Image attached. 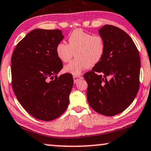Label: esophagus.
I'll use <instances>...</instances> for the list:
<instances>
[{
  "instance_id": "1",
  "label": "esophagus",
  "mask_w": 151,
  "mask_h": 151,
  "mask_svg": "<svg viewBox=\"0 0 151 151\" xmlns=\"http://www.w3.org/2000/svg\"><path fill=\"white\" fill-rule=\"evenodd\" d=\"M83 77L81 76H78V75H74L73 76V79H74V82H75V83H77L78 81L82 79Z\"/></svg>"
}]
</instances>
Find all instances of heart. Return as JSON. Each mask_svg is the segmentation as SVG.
<instances>
[{
    "mask_svg": "<svg viewBox=\"0 0 151 151\" xmlns=\"http://www.w3.org/2000/svg\"><path fill=\"white\" fill-rule=\"evenodd\" d=\"M68 44L61 42L57 44L56 52L63 62L73 59L63 68L65 73L78 75L83 70L98 64L103 59L105 44L101 35H94L82 29H76L70 34Z\"/></svg>",
    "mask_w": 151,
    "mask_h": 151,
    "instance_id": "1",
    "label": "heart"
}]
</instances>
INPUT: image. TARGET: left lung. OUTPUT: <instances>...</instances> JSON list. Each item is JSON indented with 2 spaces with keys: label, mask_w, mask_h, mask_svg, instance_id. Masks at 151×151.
<instances>
[{
  "label": "left lung",
  "mask_w": 151,
  "mask_h": 151,
  "mask_svg": "<svg viewBox=\"0 0 151 151\" xmlns=\"http://www.w3.org/2000/svg\"><path fill=\"white\" fill-rule=\"evenodd\" d=\"M99 32L105 51L102 60L84 74L87 99L95 111L112 116L124 111L138 92L140 57L132 39L122 29L106 24Z\"/></svg>",
  "instance_id": "1"
}]
</instances>
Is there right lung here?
<instances>
[{
  "label": "right lung",
  "instance_id": "obj_1",
  "mask_svg": "<svg viewBox=\"0 0 151 151\" xmlns=\"http://www.w3.org/2000/svg\"><path fill=\"white\" fill-rule=\"evenodd\" d=\"M63 37L59 29H34L18 42L12 56L14 94L31 116L41 120L58 118L69 104L73 75L57 76L63 63L56 47Z\"/></svg>",
  "mask_w": 151,
  "mask_h": 151
}]
</instances>
